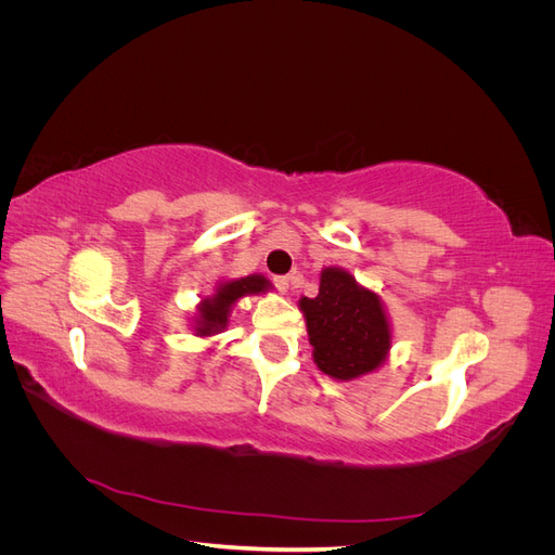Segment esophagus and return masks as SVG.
Segmentation results:
<instances>
[{"label": "esophagus", "mask_w": 555, "mask_h": 555, "mask_svg": "<svg viewBox=\"0 0 555 555\" xmlns=\"http://www.w3.org/2000/svg\"><path fill=\"white\" fill-rule=\"evenodd\" d=\"M273 282H275V287H278L282 294H287V292H289V287H292L294 278H289V275H275V278H273Z\"/></svg>", "instance_id": "obj_1"}]
</instances>
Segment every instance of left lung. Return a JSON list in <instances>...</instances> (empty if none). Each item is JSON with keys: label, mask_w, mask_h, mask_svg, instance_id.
<instances>
[{"label": "left lung", "mask_w": 555, "mask_h": 555, "mask_svg": "<svg viewBox=\"0 0 555 555\" xmlns=\"http://www.w3.org/2000/svg\"><path fill=\"white\" fill-rule=\"evenodd\" d=\"M306 314L314 363L333 379L373 373L391 349L389 319L379 296L343 268H324L319 294L298 300Z\"/></svg>", "instance_id": "obj_1"}]
</instances>
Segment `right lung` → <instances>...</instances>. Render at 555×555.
<instances>
[{"mask_svg": "<svg viewBox=\"0 0 555 555\" xmlns=\"http://www.w3.org/2000/svg\"><path fill=\"white\" fill-rule=\"evenodd\" d=\"M271 287L263 275H247L241 280H231V282H222L217 292L201 300L198 306V317H196V335H212L220 333L222 328H227L229 324V312L236 304L238 298L247 296V294H259Z\"/></svg>", "mask_w": 555, "mask_h": 555, "instance_id": "add662e5", "label": "right lung"}]
</instances>
